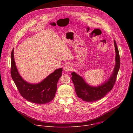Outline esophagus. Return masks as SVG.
Wrapping results in <instances>:
<instances>
[{
    "mask_svg": "<svg viewBox=\"0 0 133 133\" xmlns=\"http://www.w3.org/2000/svg\"><path fill=\"white\" fill-rule=\"evenodd\" d=\"M64 71L65 72H69L70 71H72V66L70 64H67L66 65H65V66L64 67Z\"/></svg>",
    "mask_w": 133,
    "mask_h": 133,
    "instance_id": "obj_1",
    "label": "esophagus"
}]
</instances>
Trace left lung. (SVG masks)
<instances>
[{"mask_svg":"<svg viewBox=\"0 0 133 133\" xmlns=\"http://www.w3.org/2000/svg\"><path fill=\"white\" fill-rule=\"evenodd\" d=\"M114 44L116 51V64L112 75L104 83L98 87H91L84 81L81 76H79L75 72L72 73V80L74 85L76 94L82 100L87 102L97 101L104 97L113 89L120 66L119 51L115 40Z\"/></svg>","mask_w":133,"mask_h":133,"instance_id":"obj_1","label":"left lung"}]
</instances>
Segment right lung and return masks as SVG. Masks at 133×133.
I'll return each mask as SVG.
<instances>
[{
	"label": "right lung",
	"instance_id": "1",
	"mask_svg": "<svg viewBox=\"0 0 133 133\" xmlns=\"http://www.w3.org/2000/svg\"><path fill=\"white\" fill-rule=\"evenodd\" d=\"M62 69L55 70L38 84H31L25 81L20 76L15 65L14 49L11 53V75L19 93L31 102L43 104L50 102L54 98L57 90V82L62 75Z\"/></svg>",
	"mask_w": 133,
	"mask_h": 133
}]
</instances>
